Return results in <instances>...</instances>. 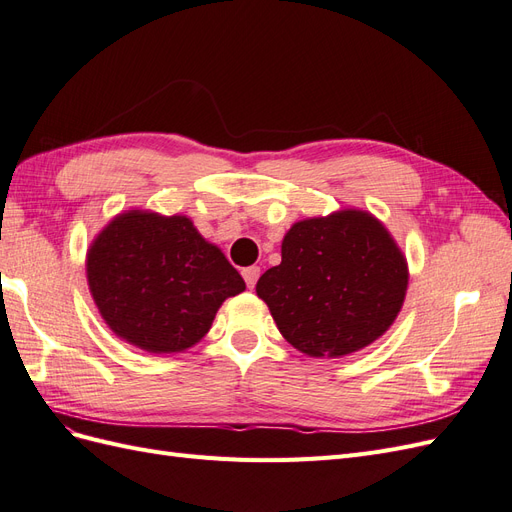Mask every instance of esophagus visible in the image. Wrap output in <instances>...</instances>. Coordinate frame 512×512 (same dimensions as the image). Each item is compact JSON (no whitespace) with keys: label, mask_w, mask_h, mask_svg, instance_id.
<instances>
[{"label":"esophagus","mask_w":512,"mask_h":512,"mask_svg":"<svg viewBox=\"0 0 512 512\" xmlns=\"http://www.w3.org/2000/svg\"><path fill=\"white\" fill-rule=\"evenodd\" d=\"M258 277H260V269H258V267H247V269H243V280H245V284H247V288H250V290L256 286Z\"/></svg>","instance_id":"esophagus-1"}]
</instances>
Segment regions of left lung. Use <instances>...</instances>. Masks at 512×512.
<instances>
[{
  "mask_svg": "<svg viewBox=\"0 0 512 512\" xmlns=\"http://www.w3.org/2000/svg\"><path fill=\"white\" fill-rule=\"evenodd\" d=\"M406 288L404 254L365 211L294 224L282 262L256 284L286 342L309 356L369 346L397 318Z\"/></svg>",
  "mask_w": 512,
  "mask_h": 512,
  "instance_id": "obj_1",
  "label": "left lung"
}]
</instances>
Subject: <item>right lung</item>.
I'll list each match as a JSON object with an SVG mask.
<instances>
[{
  "mask_svg": "<svg viewBox=\"0 0 512 512\" xmlns=\"http://www.w3.org/2000/svg\"><path fill=\"white\" fill-rule=\"evenodd\" d=\"M94 301L121 339L147 352H181L203 337L243 277L183 215L130 211L87 254Z\"/></svg>",
  "mask_w": 512,
  "mask_h": 512,
  "instance_id": "right-lung-1",
  "label": "right lung"
}]
</instances>
